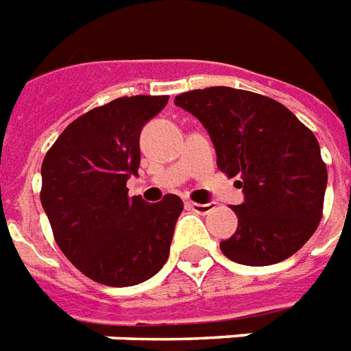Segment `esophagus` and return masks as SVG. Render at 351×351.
<instances>
[{"instance_id": "esophagus-1", "label": "esophagus", "mask_w": 351, "mask_h": 351, "mask_svg": "<svg viewBox=\"0 0 351 351\" xmlns=\"http://www.w3.org/2000/svg\"><path fill=\"white\" fill-rule=\"evenodd\" d=\"M186 207L194 210V213H199V215H207V213L215 209V204H194V202H189Z\"/></svg>"}]
</instances>
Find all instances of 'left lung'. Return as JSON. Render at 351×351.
Returning <instances> with one entry per match:
<instances>
[{"mask_svg":"<svg viewBox=\"0 0 351 351\" xmlns=\"http://www.w3.org/2000/svg\"><path fill=\"white\" fill-rule=\"evenodd\" d=\"M173 101L204 123L220 172L241 179L244 204L231 207L239 226L220 242L222 254L247 266L296 254L322 220L328 183L313 131L272 97L231 86L183 92Z\"/></svg>","mask_w":351,"mask_h":351,"instance_id":"1","label":"left lung"}]
</instances>
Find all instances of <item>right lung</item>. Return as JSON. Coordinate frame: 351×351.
<instances>
[{
    "mask_svg": "<svg viewBox=\"0 0 351 351\" xmlns=\"http://www.w3.org/2000/svg\"><path fill=\"white\" fill-rule=\"evenodd\" d=\"M168 96L118 97L88 110L47 149L40 202L55 242L79 272L109 287L138 285L159 272L183 210L176 194L159 204L128 196L141 166V131Z\"/></svg>",
    "mask_w": 351,
    "mask_h": 351,
    "instance_id": "obj_1",
    "label": "right lung"
}]
</instances>
